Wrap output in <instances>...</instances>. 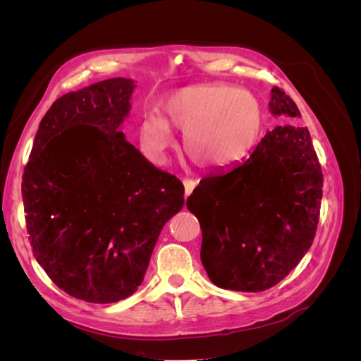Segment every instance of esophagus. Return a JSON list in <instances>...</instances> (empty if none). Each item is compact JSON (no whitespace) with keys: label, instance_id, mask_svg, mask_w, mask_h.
<instances>
[{"label":"esophagus","instance_id":"1","mask_svg":"<svg viewBox=\"0 0 361 361\" xmlns=\"http://www.w3.org/2000/svg\"><path fill=\"white\" fill-rule=\"evenodd\" d=\"M195 185H197V182L192 180V179H185V180H183V187H185V197H188V195L192 192V190L195 188Z\"/></svg>","mask_w":361,"mask_h":361}]
</instances>
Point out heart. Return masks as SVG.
Returning a JSON list of instances; mask_svg holds the SVG:
<instances>
[{
  "label": "heart",
  "instance_id": "b5f03b06",
  "mask_svg": "<svg viewBox=\"0 0 361 361\" xmlns=\"http://www.w3.org/2000/svg\"><path fill=\"white\" fill-rule=\"evenodd\" d=\"M158 110L140 125L147 154L162 161L173 146L170 129L183 130L185 154L206 169L227 170L245 159L264 126L253 93L220 84L180 87L162 97Z\"/></svg>",
  "mask_w": 361,
  "mask_h": 361
}]
</instances>
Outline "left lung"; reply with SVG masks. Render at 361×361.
Here are the masks:
<instances>
[{"mask_svg": "<svg viewBox=\"0 0 361 361\" xmlns=\"http://www.w3.org/2000/svg\"><path fill=\"white\" fill-rule=\"evenodd\" d=\"M269 111L289 123L298 106L272 87ZM322 170L307 128L276 126L232 169L200 180L187 207L202 227L200 259L215 286L260 292L276 286L312 247Z\"/></svg>", "mask_w": 361, "mask_h": 361, "instance_id": "left-lung-1", "label": "left lung"}]
</instances>
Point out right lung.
<instances>
[{
	"label": "right lung",
	"mask_w": 361,
	"mask_h": 361,
	"mask_svg": "<svg viewBox=\"0 0 361 361\" xmlns=\"http://www.w3.org/2000/svg\"><path fill=\"white\" fill-rule=\"evenodd\" d=\"M135 81L110 78L63 94L42 118L24 169L32 255L71 297L108 304L143 283L183 185L126 140Z\"/></svg>",
	"instance_id": "add662e5"
}]
</instances>
